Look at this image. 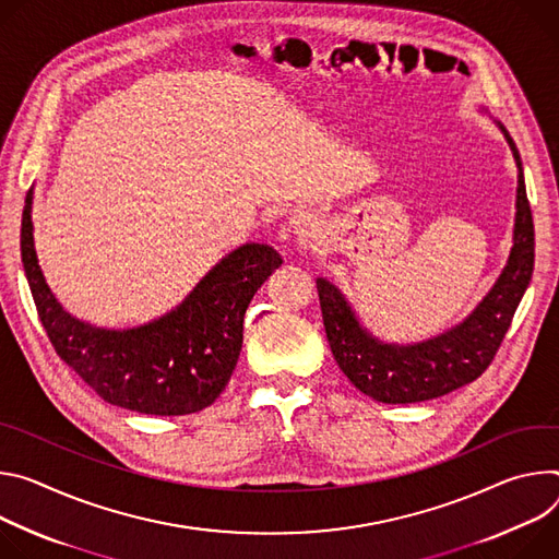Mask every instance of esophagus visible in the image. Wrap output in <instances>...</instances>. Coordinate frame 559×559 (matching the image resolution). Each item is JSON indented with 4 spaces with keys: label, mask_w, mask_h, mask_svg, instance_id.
I'll use <instances>...</instances> for the list:
<instances>
[{
    "label": "esophagus",
    "mask_w": 559,
    "mask_h": 559,
    "mask_svg": "<svg viewBox=\"0 0 559 559\" xmlns=\"http://www.w3.org/2000/svg\"><path fill=\"white\" fill-rule=\"evenodd\" d=\"M290 226H293V233H297V235H308L311 233L313 228H316V219L311 217V215H295L293 219H290Z\"/></svg>",
    "instance_id": "esophagus-1"
}]
</instances>
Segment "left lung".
Wrapping results in <instances>:
<instances>
[{
  "label": "left lung",
  "instance_id": "8db88e82",
  "mask_svg": "<svg viewBox=\"0 0 559 559\" xmlns=\"http://www.w3.org/2000/svg\"><path fill=\"white\" fill-rule=\"evenodd\" d=\"M479 110L488 115L486 108ZM492 121L507 138L518 166L513 246L500 277L460 324L413 344L384 342L359 322L350 301L331 280H316L333 357L350 384L376 402H424L477 380L498 353L528 288L535 262V230L524 168L509 131L498 119Z\"/></svg>",
  "mask_w": 559,
  "mask_h": 559
}]
</instances>
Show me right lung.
<instances>
[{"label":"right lung","mask_w":559,"mask_h":559,"mask_svg":"<svg viewBox=\"0 0 559 559\" xmlns=\"http://www.w3.org/2000/svg\"><path fill=\"white\" fill-rule=\"evenodd\" d=\"M33 195L22 213V262L39 320L57 355L108 404L146 415H189L226 389L241 350L243 313L282 266L269 243L224 255L175 308L133 329H102L71 316L39 269Z\"/></svg>","instance_id":"right-lung-1"}]
</instances>
